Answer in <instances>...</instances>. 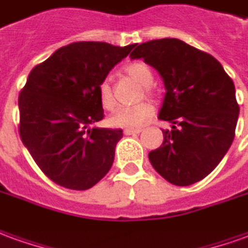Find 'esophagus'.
Segmentation results:
<instances>
[{"label":"esophagus","mask_w":248,"mask_h":248,"mask_svg":"<svg viewBox=\"0 0 248 248\" xmlns=\"http://www.w3.org/2000/svg\"><path fill=\"white\" fill-rule=\"evenodd\" d=\"M141 129H124V136H133V134H140Z\"/></svg>","instance_id":"obj_1"}]
</instances>
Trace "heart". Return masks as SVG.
Here are the masks:
<instances>
[{
	"label": "heart",
	"instance_id": "heart-1",
	"mask_svg": "<svg viewBox=\"0 0 248 248\" xmlns=\"http://www.w3.org/2000/svg\"><path fill=\"white\" fill-rule=\"evenodd\" d=\"M124 74L143 86L145 94L153 95L152 84L154 82L153 70L150 65L143 62H133L124 65ZM98 98L100 105L106 110H112L115 107V98L112 94V88L107 80L99 83L98 86ZM154 112V107L149 102H142L136 106L118 107L110 117V124L114 127H126V129H138L145 124Z\"/></svg>",
	"mask_w": 248,
	"mask_h": 248
}]
</instances>
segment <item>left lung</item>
<instances>
[{"instance_id": "8db88e82", "label": "left lung", "mask_w": 248, "mask_h": 248, "mask_svg": "<svg viewBox=\"0 0 248 248\" xmlns=\"http://www.w3.org/2000/svg\"><path fill=\"white\" fill-rule=\"evenodd\" d=\"M133 48L131 59H143L164 79L158 118L172 124V130H162V145L149 153L150 164L170 184H195L214 170L233 141L239 105L232 79L214 56L178 39Z\"/></svg>"}]
</instances>
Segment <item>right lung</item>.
<instances>
[{"label":"right lung","instance_id":"obj_1","mask_svg":"<svg viewBox=\"0 0 248 248\" xmlns=\"http://www.w3.org/2000/svg\"><path fill=\"white\" fill-rule=\"evenodd\" d=\"M133 46L72 43L28 76L18 96V133L41 172L60 186L90 189L110 170L124 134L91 127L105 117L98 86Z\"/></svg>","mask_w":248,"mask_h":248}]
</instances>
